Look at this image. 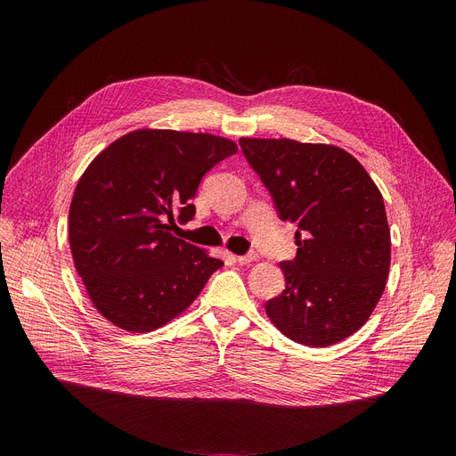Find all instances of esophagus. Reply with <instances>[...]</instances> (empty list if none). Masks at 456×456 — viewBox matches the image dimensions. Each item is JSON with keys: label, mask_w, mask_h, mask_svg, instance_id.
Segmentation results:
<instances>
[{"label": "esophagus", "mask_w": 456, "mask_h": 456, "mask_svg": "<svg viewBox=\"0 0 456 456\" xmlns=\"http://www.w3.org/2000/svg\"><path fill=\"white\" fill-rule=\"evenodd\" d=\"M255 258H256V255H238V256H234V260H236L240 266L249 265V262H253Z\"/></svg>", "instance_id": "obj_1"}]
</instances>
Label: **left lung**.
<instances>
[{
  "instance_id": "left-lung-1",
  "label": "left lung",
  "mask_w": 456,
  "mask_h": 456,
  "mask_svg": "<svg viewBox=\"0 0 456 456\" xmlns=\"http://www.w3.org/2000/svg\"><path fill=\"white\" fill-rule=\"evenodd\" d=\"M281 220L297 224V255L281 262L286 289L266 303L290 340L327 347L371 316L390 272V227L380 190L351 153L330 143L240 138Z\"/></svg>"
}]
</instances>
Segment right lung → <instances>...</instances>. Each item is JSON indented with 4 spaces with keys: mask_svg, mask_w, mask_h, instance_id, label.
Wrapping results in <instances>:
<instances>
[{
    "mask_svg": "<svg viewBox=\"0 0 456 456\" xmlns=\"http://www.w3.org/2000/svg\"><path fill=\"white\" fill-rule=\"evenodd\" d=\"M238 151L208 133L136 129L81 175L68 214L76 270L95 310L127 332H151L196 301L220 258L177 238L194 218L201 177Z\"/></svg>",
    "mask_w": 456,
    "mask_h": 456,
    "instance_id": "right-lung-1",
    "label": "right lung"
}]
</instances>
